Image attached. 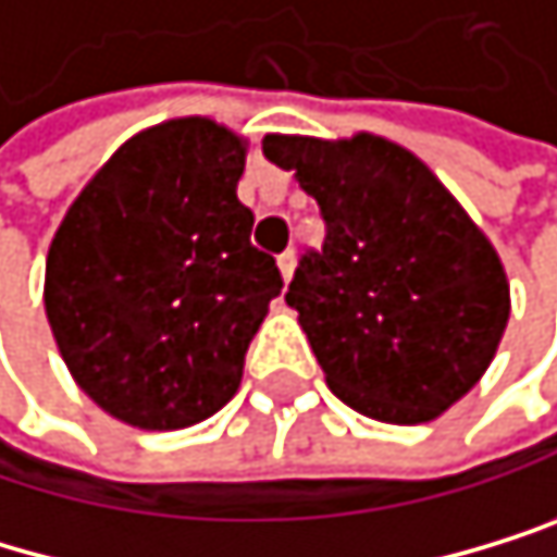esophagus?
I'll return each instance as SVG.
<instances>
[{
  "mask_svg": "<svg viewBox=\"0 0 557 557\" xmlns=\"http://www.w3.org/2000/svg\"><path fill=\"white\" fill-rule=\"evenodd\" d=\"M276 267H281V276H284V284H290V276H294V267H297V252H294V249L281 252V256H276Z\"/></svg>",
  "mask_w": 557,
  "mask_h": 557,
  "instance_id": "34e87169",
  "label": "esophagus"
}]
</instances>
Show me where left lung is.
Instances as JSON below:
<instances>
[{
  "instance_id": "obj_1",
  "label": "left lung",
  "mask_w": 557,
  "mask_h": 557,
  "mask_svg": "<svg viewBox=\"0 0 557 557\" xmlns=\"http://www.w3.org/2000/svg\"><path fill=\"white\" fill-rule=\"evenodd\" d=\"M263 153L325 219L287 305L332 394L386 424L445 414L480 383L510 318L507 270L483 228L383 136H267Z\"/></svg>"
}]
</instances>
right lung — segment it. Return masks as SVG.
<instances>
[{
    "mask_svg": "<svg viewBox=\"0 0 557 557\" xmlns=\"http://www.w3.org/2000/svg\"><path fill=\"white\" fill-rule=\"evenodd\" d=\"M246 139L166 119L126 139L47 252L44 305L74 383L143 431L191 428L239 391L284 281L236 198Z\"/></svg>",
    "mask_w": 557,
    "mask_h": 557,
    "instance_id": "right-lung-1",
    "label": "right lung"
}]
</instances>
